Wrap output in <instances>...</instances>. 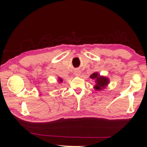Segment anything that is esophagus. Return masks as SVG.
<instances>
[{
	"label": "esophagus",
	"instance_id": "obj_1",
	"mask_svg": "<svg viewBox=\"0 0 147 147\" xmlns=\"http://www.w3.org/2000/svg\"><path fill=\"white\" fill-rule=\"evenodd\" d=\"M75 75L76 76H79L80 75V73H79V72H76V73H75Z\"/></svg>",
	"mask_w": 147,
	"mask_h": 147
}]
</instances>
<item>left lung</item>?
<instances>
[{
	"label": "left lung",
	"instance_id": "obj_1",
	"mask_svg": "<svg viewBox=\"0 0 147 147\" xmlns=\"http://www.w3.org/2000/svg\"><path fill=\"white\" fill-rule=\"evenodd\" d=\"M90 78L95 80V85L94 88L96 90H102L105 88L109 83V79L107 77L100 76L98 73H93L90 75Z\"/></svg>",
	"mask_w": 147,
	"mask_h": 147
}]
</instances>
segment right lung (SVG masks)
Returning <instances> with one entry per match:
<instances>
[{"mask_svg":"<svg viewBox=\"0 0 147 147\" xmlns=\"http://www.w3.org/2000/svg\"><path fill=\"white\" fill-rule=\"evenodd\" d=\"M58 80H59V82H59V83H62V82H63V80H62V78H58Z\"/></svg>","mask_w":147,"mask_h":147,"instance_id":"right-lung-1","label":"right lung"}]
</instances>
